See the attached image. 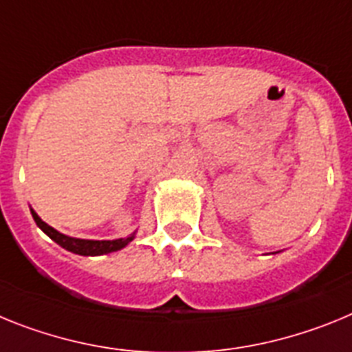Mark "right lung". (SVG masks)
<instances>
[{
	"instance_id": "add662e5",
	"label": "right lung",
	"mask_w": 352,
	"mask_h": 352,
	"mask_svg": "<svg viewBox=\"0 0 352 352\" xmlns=\"http://www.w3.org/2000/svg\"><path fill=\"white\" fill-rule=\"evenodd\" d=\"M32 216L35 219L36 227L41 228L45 235H49L51 239L54 241L56 244H60L62 248H65L67 252H72L76 255H83V256H99V255H106V253H113L118 252V250L125 248L131 241L134 239V235L136 232L129 235V237H120V239H111V241H94V239H78V237H70V235L62 234V232H58L56 228L49 227L47 223L42 221L41 216L35 212L33 209Z\"/></svg>"
}]
</instances>
